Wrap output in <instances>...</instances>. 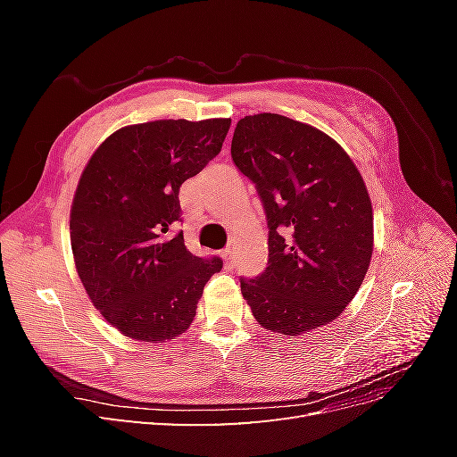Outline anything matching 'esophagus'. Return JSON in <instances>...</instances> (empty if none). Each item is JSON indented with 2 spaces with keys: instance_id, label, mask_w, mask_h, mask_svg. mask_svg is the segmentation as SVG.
Here are the masks:
<instances>
[{
  "instance_id": "obj_1",
  "label": "esophagus",
  "mask_w": 457,
  "mask_h": 457,
  "mask_svg": "<svg viewBox=\"0 0 457 457\" xmlns=\"http://www.w3.org/2000/svg\"><path fill=\"white\" fill-rule=\"evenodd\" d=\"M223 261H225V267L227 269H232L234 267V252L232 250H223Z\"/></svg>"
}]
</instances>
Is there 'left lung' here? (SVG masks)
I'll return each mask as SVG.
<instances>
[{"label":"left lung","instance_id":"8db88e82","mask_svg":"<svg viewBox=\"0 0 457 457\" xmlns=\"http://www.w3.org/2000/svg\"><path fill=\"white\" fill-rule=\"evenodd\" d=\"M230 156L255 185L269 227L267 269L240 278L255 320L284 336L331 322L373 252L371 202L353 160L326 133L269 112L237 123Z\"/></svg>","mask_w":457,"mask_h":457}]
</instances>
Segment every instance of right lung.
<instances>
[{"mask_svg": "<svg viewBox=\"0 0 457 457\" xmlns=\"http://www.w3.org/2000/svg\"><path fill=\"white\" fill-rule=\"evenodd\" d=\"M228 118L158 120L123 128L96 148L71 212L78 276L123 336L158 343L196 316L220 257L192 255L183 238L179 188L223 148Z\"/></svg>", "mask_w": 457, "mask_h": 457, "instance_id": "add662e5", "label": "right lung"}]
</instances>
